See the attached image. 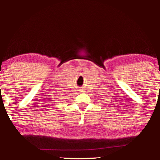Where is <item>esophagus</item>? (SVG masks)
Segmentation results:
<instances>
[{"instance_id":"1","label":"esophagus","mask_w":160,"mask_h":160,"mask_svg":"<svg viewBox=\"0 0 160 160\" xmlns=\"http://www.w3.org/2000/svg\"><path fill=\"white\" fill-rule=\"evenodd\" d=\"M78 91L80 92H83V90H82V89H78Z\"/></svg>"}]
</instances>
